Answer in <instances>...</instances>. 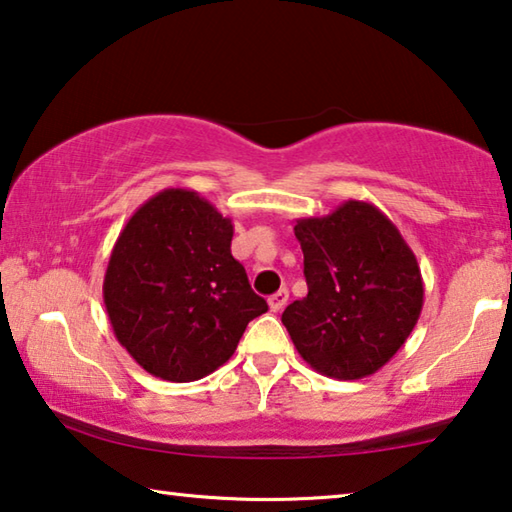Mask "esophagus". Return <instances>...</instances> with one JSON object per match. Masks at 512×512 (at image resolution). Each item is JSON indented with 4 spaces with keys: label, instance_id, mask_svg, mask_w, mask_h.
Returning <instances> with one entry per match:
<instances>
[{
    "label": "esophagus",
    "instance_id": "esophagus-1",
    "mask_svg": "<svg viewBox=\"0 0 512 512\" xmlns=\"http://www.w3.org/2000/svg\"><path fill=\"white\" fill-rule=\"evenodd\" d=\"M286 304H288V290H279V292H274V295L270 297V308H272L274 313L283 311V308H286Z\"/></svg>",
    "mask_w": 512,
    "mask_h": 512
}]
</instances>
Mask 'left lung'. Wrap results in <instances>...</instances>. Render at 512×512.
I'll use <instances>...</instances> for the list:
<instances>
[{
    "label": "left lung",
    "instance_id": "1",
    "mask_svg": "<svg viewBox=\"0 0 512 512\" xmlns=\"http://www.w3.org/2000/svg\"><path fill=\"white\" fill-rule=\"evenodd\" d=\"M308 295L283 311L299 356L338 381L379 372L420 320L424 283L413 249L374 204L349 199L301 217Z\"/></svg>",
    "mask_w": 512,
    "mask_h": 512
}]
</instances>
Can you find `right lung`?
Masks as SVG:
<instances>
[{
    "label": "right lung",
    "instance_id": "right-lung-1",
    "mask_svg": "<svg viewBox=\"0 0 512 512\" xmlns=\"http://www.w3.org/2000/svg\"><path fill=\"white\" fill-rule=\"evenodd\" d=\"M233 224L195 190L167 188L129 217L104 276L113 333L163 381L204 379L267 311L231 256Z\"/></svg>",
    "mask_w": 512,
    "mask_h": 512
}]
</instances>
